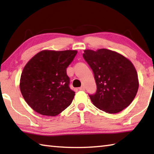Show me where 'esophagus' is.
<instances>
[{"mask_svg":"<svg viewBox=\"0 0 154 154\" xmlns=\"http://www.w3.org/2000/svg\"><path fill=\"white\" fill-rule=\"evenodd\" d=\"M79 90H82V91H84L85 90V87L83 86V85H82V87L79 88Z\"/></svg>","mask_w":154,"mask_h":154,"instance_id":"esophagus-1","label":"esophagus"}]
</instances>
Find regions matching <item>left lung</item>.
<instances>
[{
	"instance_id": "8db88e82",
	"label": "left lung",
	"mask_w": 154,
	"mask_h": 154,
	"mask_svg": "<svg viewBox=\"0 0 154 154\" xmlns=\"http://www.w3.org/2000/svg\"><path fill=\"white\" fill-rule=\"evenodd\" d=\"M83 57L92 70L97 87L96 93L89 95L94 105L108 113H119L129 106L139 88L132 62L106 49L84 50Z\"/></svg>"
}]
</instances>
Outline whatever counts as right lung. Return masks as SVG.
<instances>
[{"instance_id": "obj_1", "label": "right lung", "mask_w": 154, "mask_h": 154, "mask_svg": "<svg viewBox=\"0 0 154 154\" xmlns=\"http://www.w3.org/2000/svg\"><path fill=\"white\" fill-rule=\"evenodd\" d=\"M76 50L38 52L23 69L20 91L27 104L36 113L56 116L71 105L75 92L69 87L66 68Z\"/></svg>"}]
</instances>
